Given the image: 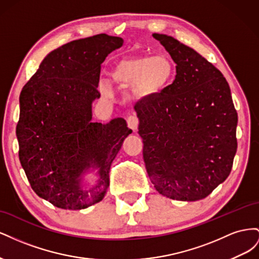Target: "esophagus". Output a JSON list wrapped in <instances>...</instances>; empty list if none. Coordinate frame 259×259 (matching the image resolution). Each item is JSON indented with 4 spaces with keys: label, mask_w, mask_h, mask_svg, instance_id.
Segmentation results:
<instances>
[{
    "label": "esophagus",
    "mask_w": 259,
    "mask_h": 259,
    "mask_svg": "<svg viewBox=\"0 0 259 259\" xmlns=\"http://www.w3.org/2000/svg\"><path fill=\"white\" fill-rule=\"evenodd\" d=\"M127 125L128 127L132 128L133 131H136L138 128V125H139V120H138V116L136 114H132L127 117Z\"/></svg>",
    "instance_id": "1"
}]
</instances>
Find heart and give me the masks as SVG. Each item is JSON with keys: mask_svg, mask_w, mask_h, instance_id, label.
Masks as SVG:
<instances>
[{"mask_svg": "<svg viewBox=\"0 0 259 259\" xmlns=\"http://www.w3.org/2000/svg\"><path fill=\"white\" fill-rule=\"evenodd\" d=\"M173 72L174 67L167 58L144 56L117 62L111 71V79L121 86L139 84L145 94H156L168 83ZM100 91L105 95L111 94L109 85L105 83L100 84Z\"/></svg>", "mask_w": 259, "mask_h": 259, "instance_id": "b5f03b06", "label": "heart"}]
</instances>
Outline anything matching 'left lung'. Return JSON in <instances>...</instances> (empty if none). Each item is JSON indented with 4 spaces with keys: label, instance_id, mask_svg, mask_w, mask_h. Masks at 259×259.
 I'll list each match as a JSON object with an SVG mask.
<instances>
[{
    "label": "left lung",
    "instance_id": "left-lung-1",
    "mask_svg": "<svg viewBox=\"0 0 259 259\" xmlns=\"http://www.w3.org/2000/svg\"><path fill=\"white\" fill-rule=\"evenodd\" d=\"M176 62L174 82L135 105L152 185L180 201L206 198L229 176L238 113L219 70L176 38L154 33Z\"/></svg>",
    "mask_w": 259,
    "mask_h": 259
}]
</instances>
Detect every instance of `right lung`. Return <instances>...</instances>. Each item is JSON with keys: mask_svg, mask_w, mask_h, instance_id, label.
I'll list each match as a JSON object with an SVG mask.
<instances>
[{"mask_svg": "<svg viewBox=\"0 0 259 259\" xmlns=\"http://www.w3.org/2000/svg\"><path fill=\"white\" fill-rule=\"evenodd\" d=\"M122 44V37L101 33L62 45L20 93L19 161L33 191L54 206L86 208L108 190L111 163L131 131L124 119L93 123L92 103L100 97L101 64ZM92 165L101 180L82 191L79 177Z\"/></svg>", "mask_w": 259, "mask_h": 259, "instance_id": "obj_1", "label": "right lung"}]
</instances>
